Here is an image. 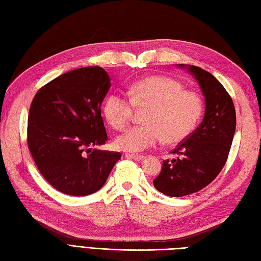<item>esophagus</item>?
<instances>
[{"instance_id":"esophagus-1","label":"esophagus","mask_w":261,"mask_h":261,"mask_svg":"<svg viewBox=\"0 0 261 261\" xmlns=\"http://www.w3.org/2000/svg\"><path fill=\"white\" fill-rule=\"evenodd\" d=\"M126 156L127 158H130V159H133V160H135V161H141V160H144V155H141V154H126Z\"/></svg>"}]
</instances>
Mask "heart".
<instances>
[{
    "label": "heart",
    "mask_w": 261,
    "mask_h": 261,
    "mask_svg": "<svg viewBox=\"0 0 261 261\" xmlns=\"http://www.w3.org/2000/svg\"><path fill=\"white\" fill-rule=\"evenodd\" d=\"M129 93L132 98L123 92H112L103 106L107 121L116 129L132 121L135 107L148 110L147 125L134 126L117 136L115 145L124 151H143L162 138L165 144H178L193 133L203 112L199 94L184 90L183 85L171 77H146L134 84Z\"/></svg>",
    "instance_id": "obj_1"
}]
</instances>
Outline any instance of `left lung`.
<instances>
[{"mask_svg":"<svg viewBox=\"0 0 261 261\" xmlns=\"http://www.w3.org/2000/svg\"><path fill=\"white\" fill-rule=\"evenodd\" d=\"M198 83L204 97L203 120L197 129L165 160L153 185L170 197H183L209 185L224 167L236 128L235 108L230 94L217 78L198 66L177 64Z\"/></svg>","mask_w":261,"mask_h":261,"instance_id":"left-lung-1","label":"left lung"}]
</instances>
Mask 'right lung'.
Wrapping results in <instances>:
<instances>
[{"label":"right lung","mask_w":261,"mask_h":261,"mask_svg":"<svg viewBox=\"0 0 261 261\" xmlns=\"http://www.w3.org/2000/svg\"><path fill=\"white\" fill-rule=\"evenodd\" d=\"M110 87L102 67L77 68L43 86L31 102L29 151L45 180L61 193L98 192L121 159L120 152L92 149L108 140L101 106Z\"/></svg>","instance_id":"1"}]
</instances>
